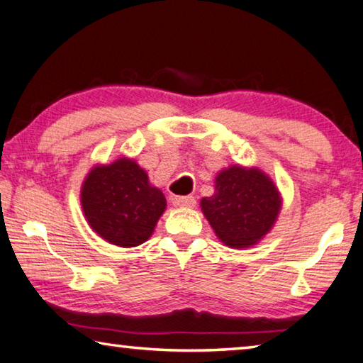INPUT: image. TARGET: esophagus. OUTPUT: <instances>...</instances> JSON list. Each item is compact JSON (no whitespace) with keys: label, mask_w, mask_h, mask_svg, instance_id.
Masks as SVG:
<instances>
[{"label":"esophagus","mask_w":363,"mask_h":363,"mask_svg":"<svg viewBox=\"0 0 363 363\" xmlns=\"http://www.w3.org/2000/svg\"><path fill=\"white\" fill-rule=\"evenodd\" d=\"M173 205L177 208H192L195 206V199L192 195H184V196H173Z\"/></svg>","instance_id":"esophagus-1"}]
</instances>
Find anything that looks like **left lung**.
Returning a JSON list of instances; mask_svg holds the SVG:
<instances>
[{
	"instance_id": "obj_1",
	"label": "left lung",
	"mask_w": 363,
	"mask_h": 363,
	"mask_svg": "<svg viewBox=\"0 0 363 363\" xmlns=\"http://www.w3.org/2000/svg\"><path fill=\"white\" fill-rule=\"evenodd\" d=\"M200 206L219 240L242 250L255 247L272 230L281 195L259 168L230 164L214 177V194L201 199Z\"/></svg>"
}]
</instances>
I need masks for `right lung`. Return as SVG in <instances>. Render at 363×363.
Wrapping results in <instances>:
<instances>
[{"mask_svg": "<svg viewBox=\"0 0 363 363\" xmlns=\"http://www.w3.org/2000/svg\"><path fill=\"white\" fill-rule=\"evenodd\" d=\"M79 201L91 229L123 248L149 240L167 210L162 190L152 186L149 174L130 157L94 164L82 184Z\"/></svg>", "mask_w": 363, "mask_h": 363, "instance_id": "1", "label": "right lung"}]
</instances>
